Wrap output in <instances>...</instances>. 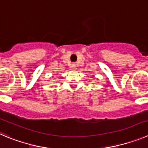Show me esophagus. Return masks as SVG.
Wrapping results in <instances>:
<instances>
[{
  "mask_svg": "<svg viewBox=\"0 0 148 148\" xmlns=\"http://www.w3.org/2000/svg\"><path fill=\"white\" fill-rule=\"evenodd\" d=\"M76 67H77V65H76L75 63H72V64H71V68H72V69H75Z\"/></svg>",
  "mask_w": 148,
  "mask_h": 148,
  "instance_id": "obj_1",
  "label": "esophagus"
}]
</instances>
